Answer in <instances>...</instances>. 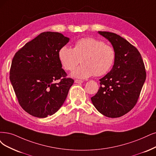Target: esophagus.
Segmentation results:
<instances>
[{"mask_svg": "<svg viewBox=\"0 0 156 156\" xmlns=\"http://www.w3.org/2000/svg\"><path fill=\"white\" fill-rule=\"evenodd\" d=\"M74 82L75 83H78V84H81V83H82L83 82L82 81V80H76L74 81Z\"/></svg>", "mask_w": 156, "mask_h": 156, "instance_id": "1", "label": "esophagus"}]
</instances>
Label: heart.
I'll use <instances>...</instances> for the list:
<instances>
[{
	"instance_id": "b5f03b06",
	"label": "heart",
	"mask_w": 156,
	"mask_h": 156,
	"mask_svg": "<svg viewBox=\"0 0 156 156\" xmlns=\"http://www.w3.org/2000/svg\"><path fill=\"white\" fill-rule=\"evenodd\" d=\"M63 67L72 71L80 62L82 66L72 72L71 76L86 79L94 75L100 76L107 73L112 67L116 53L112 46L94 38H83L75 42L74 48L67 45L62 47L58 53Z\"/></svg>"
}]
</instances>
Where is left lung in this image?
<instances>
[{"label": "left lung", "mask_w": 156, "mask_h": 156, "mask_svg": "<svg viewBox=\"0 0 156 156\" xmlns=\"http://www.w3.org/2000/svg\"><path fill=\"white\" fill-rule=\"evenodd\" d=\"M112 44L116 53L114 66L100 80V87L91 101L101 114L118 118L129 112L137 101L146 80L145 65L140 52L118 34L98 32Z\"/></svg>", "instance_id": "1"}]
</instances>
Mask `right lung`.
I'll list each match as a JSON object with an SVG mask.
<instances>
[{
    "label": "right lung",
    "mask_w": 156,
    "mask_h": 156,
    "mask_svg": "<svg viewBox=\"0 0 156 156\" xmlns=\"http://www.w3.org/2000/svg\"><path fill=\"white\" fill-rule=\"evenodd\" d=\"M69 38L47 31L25 44L15 53L10 69V82L19 104L34 117L54 114L64 103L74 83L66 78L58 58ZM61 79V82H54Z\"/></svg>",
    "instance_id": "1"
}]
</instances>
